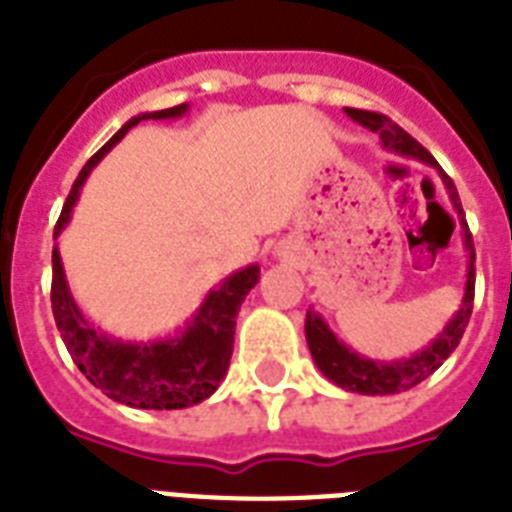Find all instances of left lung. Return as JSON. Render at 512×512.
<instances>
[{"label": "left lung", "instance_id": "left-lung-1", "mask_svg": "<svg viewBox=\"0 0 512 512\" xmlns=\"http://www.w3.org/2000/svg\"><path fill=\"white\" fill-rule=\"evenodd\" d=\"M345 114L353 122L361 124V127H366V130L377 132L382 146L388 148V151L409 156V159H420L422 164H430L433 170H438L446 191H449V199H452L454 209H457V217H460L462 225V239H465V249H468V279H465V297H462L460 308L449 319L444 332L430 342L428 348L414 353V356L401 358V361H372V358L358 356L356 350H350L345 342L337 340L335 332L327 327V321L321 319L313 308L305 316V340H308L313 361H316V366H319L327 380L340 385L342 390L361 393V396H390V393H401V390H409L414 385H420L422 380H428L430 374L436 372L438 366L444 364L446 358L454 353V348L460 345L465 327H468L470 321V313H473V295H476V247H473V236H470L468 223H465L460 193L454 188L452 177L438 167L436 159L388 116L374 114V111H361V108H345Z\"/></svg>", "mask_w": 512, "mask_h": 512}]
</instances>
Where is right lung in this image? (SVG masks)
Segmentation results:
<instances>
[{
  "label": "right lung",
  "instance_id": "1",
  "mask_svg": "<svg viewBox=\"0 0 512 512\" xmlns=\"http://www.w3.org/2000/svg\"><path fill=\"white\" fill-rule=\"evenodd\" d=\"M188 106L164 108L151 114L132 116L90 162L84 164L76 183L71 185L63 212L55 225V239L66 228L79 199L84 180L92 167L143 119H177ZM260 279V265H247L231 273L220 287L209 289L199 311L175 337L148 342H124L103 335L95 324L84 319L79 305L68 289L63 260L58 247H52V316L58 332L66 342L68 353L87 380L114 398L119 404L135 409H185L201 404L217 390L228 372L233 353V332H236V313L244 297Z\"/></svg>",
  "mask_w": 512,
  "mask_h": 512
}]
</instances>
